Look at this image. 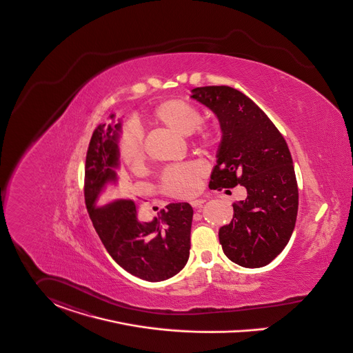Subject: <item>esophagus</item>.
I'll return each mask as SVG.
<instances>
[{"instance_id":"1","label":"esophagus","mask_w":353,"mask_h":353,"mask_svg":"<svg viewBox=\"0 0 353 353\" xmlns=\"http://www.w3.org/2000/svg\"><path fill=\"white\" fill-rule=\"evenodd\" d=\"M190 203H191V206H192L194 209H201V208L203 206V203H205V199H194V201H191Z\"/></svg>"}]
</instances>
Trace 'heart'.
I'll return each instance as SVG.
<instances>
[{
  "mask_svg": "<svg viewBox=\"0 0 353 353\" xmlns=\"http://www.w3.org/2000/svg\"><path fill=\"white\" fill-rule=\"evenodd\" d=\"M155 124L167 127L181 135H194V141L203 148H214L221 141L216 125L202 121V112L194 104L179 99L165 100L151 114ZM120 161L131 170H139L145 161V145L141 131L130 125L119 143ZM206 168L199 162H188L165 168L162 174V188L171 196H190L199 186Z\"/></svg>",
  "mask_w": 353,
  "mask_h": 353,
  "instance_id": "b5f03b06",
  "label": "heart"
}]
</instances>
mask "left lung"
Here are the masks:
<instances>
[{
    "instance_id": "1",
    "label": "left lung",
    "mask_w": 353,
    "mask_h": 353,
    "mask_svg": "<svg viewBox=\"0 0 353 353\" xmlns=\"http://www.w3.org/2000/svg\"><path fill=\"white\" fill-rule=\"evenodd\" d=\"M191 97L216 115L222 141L212 172V190L248 191L219 229L226 257L243 268H261L288 245L297 218L299 188L281 132L246 94L228 85L194 88Z\"/></svg>"
}]
</instances>
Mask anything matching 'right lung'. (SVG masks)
I'll use <instances>...</instances> for the list:
<instances>
[{
    "instance_id": "right-lung-1",
    "label": "right lung",
    "mask_w": 353,
    "mask_h": 353,
    "mask_svg": "<svg viewBox=\"0 0 353 353\" xmlns=\"http://www.w3.org/2000/svg\"><path fill=\"white\" fill-rule=\"evenodd\" d=\"M119 131L120 123L94 128L85 159V206L96 233L118 265L141 280L165 281L188 262L194 212L186 202L170 203L151 222H143L132 199L104 202L108 195H123L117 175Z\"/></svg>"
}]
</instances>
